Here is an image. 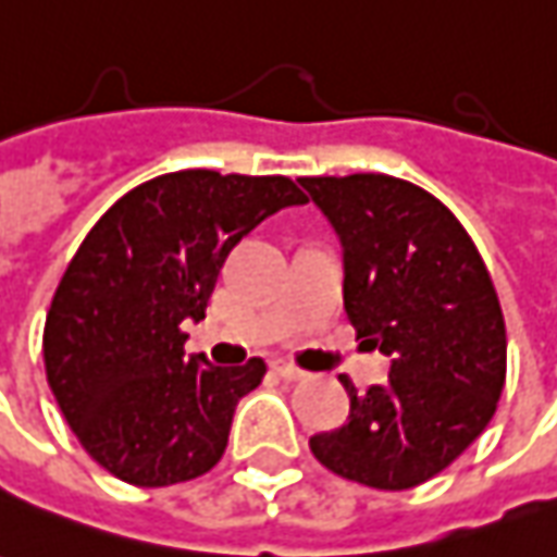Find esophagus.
I'll return each mask as SVG.
<instances>
[{
    "label": "esophagus",
    "mask_w": 557,
    "mask_h": 557,
    "mask_svg": "<svg viewBox=\"0 0 557 557\" xmlns=\"http://www.w3.org/2000/svg\"><path fill=\"white\" fill-rule=\"evenodd\" d=\"M272 370L282 375V379H287V382H300V379H306V373H302L300 367L285 363V360H275V363H272Z\"/></svg>",
    "instance_id": "34e87169"
}]
</instances>
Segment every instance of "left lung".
<instances>
[{"label":"left lung","instance_id":"left-lung-1","mask_svg":"<svg viewBox=\"0 0 557 557\" xmlns=\"http://www.w3.org/2000/svg\"><path fill=\"white\" fill-rule=\"evenodd\" d=\"M343 245L345 315L391 358L385 385L351 397L348 421L309 448L336 476L416 488L485 431L506 379L497 290L461 221L394 175L300 178Z\"/></svg>","mask_w":557,"mask_h":557}]
</instances>
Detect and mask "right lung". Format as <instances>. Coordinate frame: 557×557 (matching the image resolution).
<instances>
[{"label":"right lung","mask_w":557,"mask_h":557,"mask_svg":"<svg viewBox=\"0 0 557 557\" xmlns=\"http://www.w3.org/2000/svg\"><path fill=\"white\" fill-rule=\"evenodd\" d=\"M306 197L285 175L184 169L133 187L63 272L45 321V373L84 451L111 476L163 488L209 473L236 403L267 363L184 355L242 236Z\"/></svg>","instance_id":"add662e5"}]
</instances>
